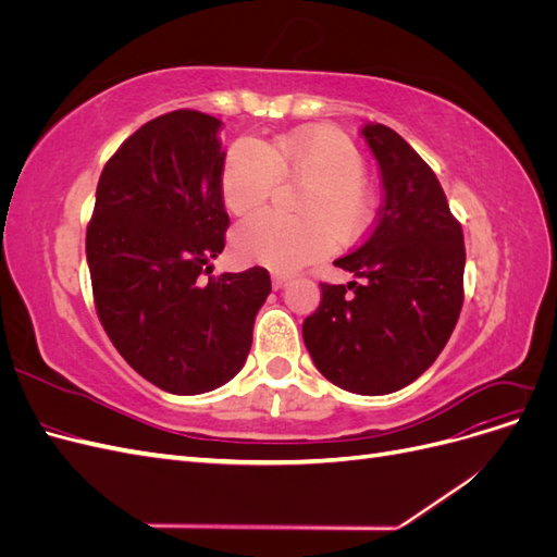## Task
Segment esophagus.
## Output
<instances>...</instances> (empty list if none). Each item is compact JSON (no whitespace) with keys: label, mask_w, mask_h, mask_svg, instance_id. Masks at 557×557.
Here are the masks:
<instances>
[{"label":"esophagus","mask_w":557,"mask_h":557,"mask_svg":"<svg viewBox=\"0 0 557 557\" xmlns=\"http://www.w3.org/2000/svg\"><path fill=\"white\" fill-rule=\"evenodd\" d=\"M290 278H293L290 274H283V272H272V285H274L276 290H278V288H283V285L288 283Z\"/></svg>","instance_id":"34e87169"}]
</instances>
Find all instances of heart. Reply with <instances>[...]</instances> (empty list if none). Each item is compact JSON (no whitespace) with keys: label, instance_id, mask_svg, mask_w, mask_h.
I'll use <instances>...</instances> for the list:
<instances>
[{"label":"heart","instance_id":"obj_1","mask_svg":"<svg viewBox=\"0 0 557 557\" xmlns=\"http://www.w3.org/2000/svg\"><path fill=\"white\" fill-rule=\"evenodd\" d=\"M360 150L332 127H305L274 141L232 144L221 172V195L230 213L250 215L272 195L278 178L305 181L299 218L272 211L252 215L234 232V252L293 272L318 260L332 242H356L372 223L374 199L362 176Z\"/></svg>","mask_w":557,"mask_h":557}]
</instances>
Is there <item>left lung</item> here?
<instances>
[{"label":"left lung","instance_id":"1","mask_svg":"<svg viewBox=\"0 0 557 557\" xmlns=\"http://www.w3.org/2000/svg\"><path fill=\"white\" fill-rule=\"evenodd\" d=\"M383 181V205L369 237L334 260L358 281L320 283L323 299L301 334L334 385L387 395L440 358L462 309L465 239L440 178L381 123H367Z\"/></svg>","mask_w":557,"mask_h":557}]
</instances>
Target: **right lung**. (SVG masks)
I'll list each match as a JSON object with an SVG mask.
<instances>
[{
  "instance_id": "obj_1",
  "label": "right lung",
  "mask_w": 557,
  "mask_h": 557,
  "mask_svg": "<svg viewBox=\"0 0 557 557\" xmlns=\"http://www.w3.org/2000/svg\"><path fill=\"white\" fill-rule=\"evenodd\" d=\"M221 121L193 109L153 117L107 162L86 234L97 315L146 381L201 395L244 367L269 272L209 276L225 248Z\"/></svg>"
}]
</instances>
